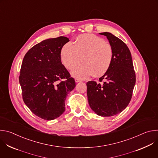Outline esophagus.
<instances>
[{
	"label": "esophagus",
	"mask_w": 158,
	"mask_h": 158,
	"mask_svg": "<svg viewBox=\"0 0 158 158\" xmlns=\"http://www.w3.org/2000/svg\"><path fill=\"white\" fill-rule=\"evenodd\" d=\"M81 81L80 80V79H75V82H76V83H77V82H81Z\"/></svg>",
	"instance_id": "1"
}]
</instances>
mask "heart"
<instances>
[{
	"label": "heart",
	"instance_id": "b5f03b06",
	"mask_svg": "<svg viewBox=\"0 0 158 158\" xmlns=\"http://www.w3.org/2000/svg\"><path fill=\"white\" fill-rule=\"evenodd\" d=\"M60 60L66 69L73 70L82 62L84 64L72 72V76L85 79L93 74L103 76L109 70L113 59V50L102 38L94 34L79 35L74 45L65 43L60 50Z\"/></svg>",
	"mask_w": 158,
	"mask_h": 158
}]
</instances>
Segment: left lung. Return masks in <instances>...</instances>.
<instances>
[{
	"label": "left lung",
	"mask_w": 158,
	"mask_h": 158,
	"mask_svg": "<svg viewBox=\"0 0 158 158\" xmlns=\"http://www.w3.org/2000/svg\"><path fill=\"white\" fill-rule=\"evenodd\" d=\"M106 36L113 50V59L109 70L99 78L104 82H87L89 106L98 116H115L128 106L136 83L131 52L126 44L110 32L99 33Z\"/></svg>",
	"instance_id": "1"
}]
</instances>
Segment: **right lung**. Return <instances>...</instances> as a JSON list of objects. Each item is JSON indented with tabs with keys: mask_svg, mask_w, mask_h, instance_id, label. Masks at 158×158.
<instances>
[{
	"mask_svg": "<svg viewBox=\"0 0 158 158\" xmlns=\"http://www.w3.org/2000/svg\"><path fill=\"white\" fill-rule=\"evenodd\" d=\"M69 39L60 36L44 40L25 55L19 76L22 98L37 116L56 119L65 111L66 97L75 81L62 64L60 50ZM65 78V81H61Z\"/></svg>",
	"mask_w": 158,
	"mask_h": 158,
	"instance_id": "right-lung-1",
	"label": "right lung"
}]
</instances>
